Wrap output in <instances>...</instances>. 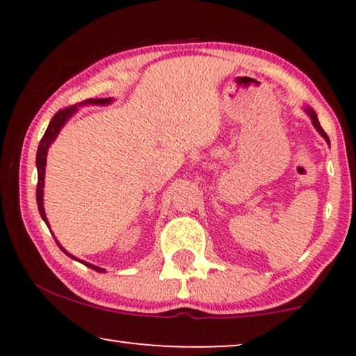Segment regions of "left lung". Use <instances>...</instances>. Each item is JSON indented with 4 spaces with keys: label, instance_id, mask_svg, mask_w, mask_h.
Wrapping results in <instances>:
<instances>
[{
    "label": "left lung",
    "instance_id": "obj_1",
    "mask_svg": "<svg viewBox=\"0 0 356 356\" xmlns=\"http://www.w3.org/2000/svg\"><path fill=\"white\" fill-rule=\"evenodd\" d=\"M303 110L306 111V115H308L309 118H311V123H313V126L316 128V131H318V133H319L321 136H323V138L325 139V143L330 144V140H329V138H327V134H325V133H324V129L321 128L319 120H318V115H316V111H314L313 108H311V106H305Z\"/></svg>",
    "mask_w": 356,
    "mask_h": 356
}]
</instances>
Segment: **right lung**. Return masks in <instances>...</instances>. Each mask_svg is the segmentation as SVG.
Segmentation results:
<instances>
[{
	"label": "right lung",
	"mask_w": 356,
	"mask_h": 356,
	"mask_svg": "<svg viewBox=\"0 0 356 356\" xmlns=\"http://www.w3.org/2000/svg\"><path fill=\"white\" fill-rule=\"evenodd\" d=\"M113 102V99H87L84 102H81V104H76L72 106H67L65 110H60L58 113L53 116L50 124H48V128L45 131V134H43V138L40 140V144H38V150H37V173H38V183H37V206H38V212H40V216L43 218V222L47 223V227L50 228L48 225V218H47V213H45V207H43V188H45V167H47V154H48V149H50V145L53 144V140L58 138V134H60V131L63 129V126L67 123V120L71 118L72 115L76 113L77 110H79V106H84V105H108ZM56 245L60 246V250L65 252L71 257V259L74 261H79L76 256H72L67 252L65 248L60 245V241L56 240ZM82 264L90 267V269H94L97 272H105V269H102L99 266H94V264H89V262L86 261H79Z\"/></svg>",
	"instance_id": "1"
}]
</instances>
